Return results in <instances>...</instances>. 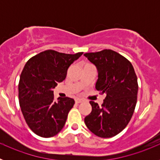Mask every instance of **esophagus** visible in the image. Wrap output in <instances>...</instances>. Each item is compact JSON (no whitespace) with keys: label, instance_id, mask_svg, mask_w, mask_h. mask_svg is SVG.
I'll return each mask as SVG.
<instances>
[{"label":"esophagus","instance_id":"34e87169","mask_svg":"<svg viewBox=\"0 0 160 160\" xmlns=\"http://www.w3.org/2000/svg\"><path fill=\"white\" fill-rule=\"evenodd\" d=\"M82 101H83V100L82 99V98H75V102L76 103H80V102H82Z\"/></svg>","mask_w":160,"mask_h":160}]
</instances>
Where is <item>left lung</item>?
Wrapping results in <instances>:
<instances>
[{"label":"left lung","instance_id":"8db88e82","mask_svg":"<svg viewBox=\"0 0 160 160\" xmlns=\"http://www.w3.org/2000/svg\"><path fill=\"white\" fill-rule=\"evenodd\" d=\"M84 56L97 67L96 90L106 94L101 106L90 102L92 111L85 118V123L97 136L111 138L128 126L135 111L138 88L136 73L131 62L112 49Z\"/></svg>","mask_w":160,"mask_h":160}]
</instances>
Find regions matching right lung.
<instances>
[{
	"mask_svg": "<svg viewBox=\"0 0 160 160\" xmlns=\"http://www.w3.org/2000/svg\"><path fill=\"white\" fill-rule=\"evenodd\" d=\"M82 52L69 54L48 49L28 61L18 84L19 104L25 122L36 135L49 138L61 131L74 104L71 98L55 101L53 90Z\"/></svg>",
	"mask_w": 160,
	"mask_h": 160,
	"instance_id": "obj_1",
	"label": "right lung"
}]
</instances>
